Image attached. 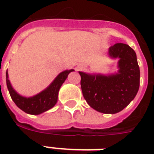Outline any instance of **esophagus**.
I'll list each match as a JSON object with an SVG mask.
<instances>
[{
  "label": "esophagus",
  "mask_w": 154,
  "mask_h": 154,
  "mask_svg": "<svg viewBox=\"0 0 154 154\" xmlns=\"http://www.w3.org/2000/svg\"><path fill=\"white\" fill-rule=\"evenodd\" d=\"M85 69V66L83 65H80L77 66V70H83Z\"/></svg>",
  "instance_id": "1"
}]
</instances>
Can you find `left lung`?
Instances as JSON below:
<instances>
[{"label":"left lung","mask_w":154,"mask_h":154,"mask_svg":"<svg viewBox=\"0 0 154 154\" xmlns=\"http://www.w3.org/2000/svg\"><path fill=\"white\" fill-rule=\"evenodd\" d=\"M108 54L118 59V71L112 74H89L79 72L84 98L90 107L103 113L122 111L134 99L140 86V69L131 47L117 43Z\"/></svg>","instance_id":"left-lung-1"}]
</instances>
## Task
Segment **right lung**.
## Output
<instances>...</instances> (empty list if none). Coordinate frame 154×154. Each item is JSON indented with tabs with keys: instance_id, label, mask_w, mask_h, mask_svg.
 I'll list each match as a JSON object with an SVG mask.
<instances>
[{
	"instance_id": "right-lung-1",
	"label": "right lung",
	"mask_w": 154,
	"mask_h": 154,
	"mask_svg": "<svg viewBox=\"0 0 154 154\" xmlns=\"http://www.w3.org/2000/svg\"><path fill=\"white\" fill-rule=\"evenodd\" d=\"M72 71L74 70H65L61 72L46 89L30 97L20 96L13 89L8 80V71H6V84L11 98L18 108L29 114L38 115L50 109L56 105V103L57 102L59 89L66 80L69 73Z\"/></svg>"
}]
</instances>
